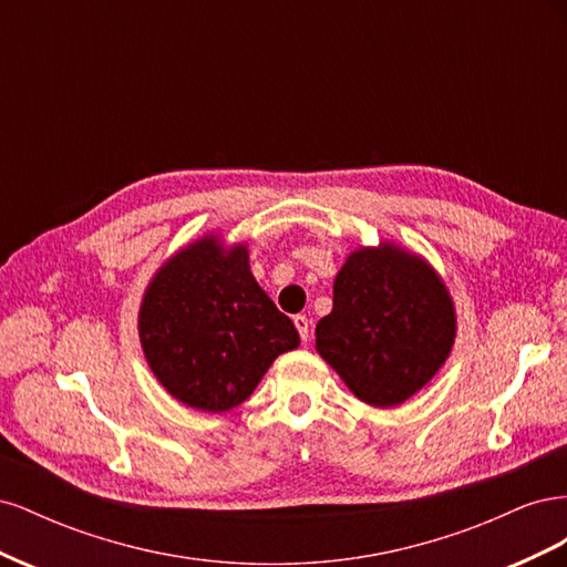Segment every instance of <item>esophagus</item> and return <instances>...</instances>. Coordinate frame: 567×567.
Wrapping results in <instances>:
<instances>
[{"label":"esophagus","instance_id":"esophagus-1","mask_svg":"<svg viewBox=\"0 0 567 567\" xmlns=\"http://www.w3.org/2000/svg\"><path fill=\"white\" fill-rule=\"evenodd\" d=\"M293 323H296V329H298V333H300L302 340L310 338V319H307L305 315H296V317H293Z\"/></svg>","mask_w":567,"mask_h":567}]
</instances>
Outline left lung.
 <instances>
[{"label":"left lung","instance_id":"8db88e82","mask_svg":"<svg viewBox=\"0 0 567 567\" xmlns=\"http://www.w3.org/2000/svg\"><path fill=\"white\" fill-rule=\"evenodd\" d=\"M456 331L447 288L421 257L390 244L348 257L317 352L359 400L394 406L433 379Z\"/></svg>","mask_w":567,"mask_h":567}]
</instances>
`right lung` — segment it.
<instances>
[{"mask_svg":"<svg viewBox=\"0 0 567 567\" xmlns=\"http://www.w3.org/2000/svg\"><path fill=\"white\" fill-rule=\"evenodd\" d=\"M140 336L165 390L213 414L246 402L274 359L300 342L293 321L252 279L248 250L225 252L210 236L153 277Z\"/></svg>","mask_w":567,"mask_h":567,"instance_id":"1","label":"right lung"}]
</instances>
